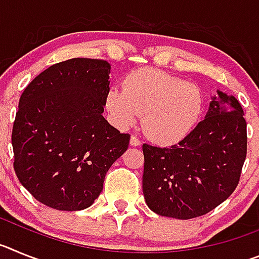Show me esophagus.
Segmentation results:
<instances>
[{
	"instance_id": "34e87169",
	"label": "esophagus",
	"mask_w": 259,
	"mask_h": 259,
	"mask_svg": "<svg viewBox=\"0 0 259 259\" xmlns=\"http://www.w3.org/2000/svg\"><path fill=\"white\" fill-rule=\"evenodd\" d=\"M130 144H131L132 146H140L141 145L140 140H139V139H137L136 136H132L131 137V140H130Z\"/></svg>"
}]
</instances>
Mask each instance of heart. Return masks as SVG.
<instances>
[{
    "instance_id": "1",
    "label": "heart",
    "mask_w": 259,
    "mask_h": 259,
    "mask_svg": "<svg viewBox=\"0 0 259 259\" xmlns=\"http://www.w3.org/2000/svg\"><path fill=\"white\" fill-rule=\"evenodd\" d=\"M106 109L120 128L143 116L146 136L161 145H172L188 136L202 114L203 97L196 84L154 68H139L123 80V89L110 88Z\"/></svg>"
}]
</instances>
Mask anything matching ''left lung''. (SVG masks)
<instances>
[{
  "label": "left lung",
  "mask_w": 259,
  "mask_h": 259,
  "mask_svg": "<svg viewBox=\"0 0 259 259\" xmlns=\"http://www.w3.org/2000/svg\"><path fill=\"white\" fill-rule=\"evenodd\" d=\"M246 120L236 97L218 91L193 131L168 148L144 144L143 192L162 217L192 219L230 197L246 158Z\"/></svg>",
  "instance_id": "obj_1"
}]
</instances>
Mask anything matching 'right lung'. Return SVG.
<instances>
[{"instance_id":"1","label":"right lung","mask_w":259,"mask_h":259,"mask_svg":"<svg viewBox=\"0 0 259 259\" xmlns=\"http://www.w3.org/2000/svg\"><path fill=\"white\" fill-rule=\"evenodd\" d=\"M110 65L72 58L32 80L19 100L11 134L20 184L52 209L89 207L105 175L130 144V135L102 116Z\"/></svg>"}]
</instances>
